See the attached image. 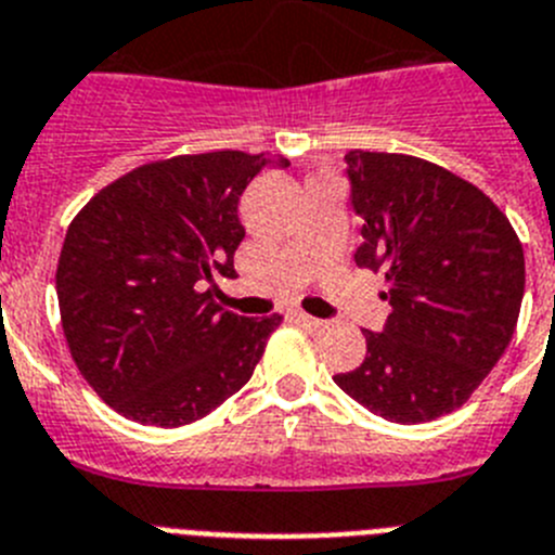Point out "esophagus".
Masks as SVG:
<instances>
[{
  "instance_id": "1",
  "label": "esophagus",
  "mask_w": 555,
  "mask_h": 555,
  "mask_svg": "<svg viewBox=\"0 0 555 555\" xmlns=\"http://www.w3.org/2000/svg\"><path fill=\"white\" fill-rule=\"evenodd\" d=\"M293 321L304 328H321L323 326V321H318V318H312V314H307V312H293Z\"/></svg>"
}]
</instances>
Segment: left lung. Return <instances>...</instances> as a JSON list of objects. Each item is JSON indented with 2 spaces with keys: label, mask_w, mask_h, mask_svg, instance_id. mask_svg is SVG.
<instances>
[{
  "label": "left lung",
  "mask_w": 555,
  "mask_h": 555,
  "mask_svg": "<svg viewBox=\"0 0 555 555\" xmlns=\"http://www.w3.org/2000/svg\"><path fill=\"white\" fill-rule=\"evenodd\" d=\"M351 207L362 218L359 268L384 273L392 312L364 328L367 357L334 376L384 421L426 423L462 406L512 339L526 257L492 198L409 154H346Z\"/></svg>",
  "instance_id": "obj_1"
}]
</instances>
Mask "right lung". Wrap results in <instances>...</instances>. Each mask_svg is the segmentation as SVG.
Wrapping results in <instances>:
<instances>
[{"label": "right lung", "mask_w": 555, "mask_h": 555, "mask_svg": "<svg viewBox=\"0 0 555 555\" xmlns=\"http://www.w3.org/2000/svg\"><path fill=\"white\" fill-rule=\"evenodd\" d=\"M268 166L289 163L246 152L149 163L99 191L68 227L57 262L68 351L129 421L177 428L218 409L282 323L212 301V273L232 276L246 237L237 202Z\"/></svg>", "instance_id": "add662e5"}]
</instances>
